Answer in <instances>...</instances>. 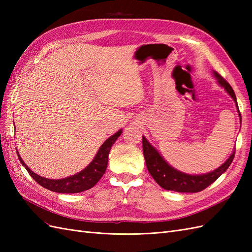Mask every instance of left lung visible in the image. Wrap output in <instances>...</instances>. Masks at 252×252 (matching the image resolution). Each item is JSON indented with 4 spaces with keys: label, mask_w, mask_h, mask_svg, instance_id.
I'll return each mask as SVG.
<instances>
[{
    "label": "left lung",
    "mask_w": 252,
    "mask_h": 252,
    "mask_svg": "<svg viewBox=\"0 0 252 252\" xmlns=\"http://www.w3.org/2000/svg\"><path fill=\"white\" fill-rule=\"evenodd\" d=\"M213 77L217 79L219 85L222 86L226 90V93L233 98L236 109L239 111V106L238 103H236L235 94L231 86L226 82V80L220 77L217 71H213ZM142 142L145 162H146L147 169L151 174V177L155 179V181L162 188L177 192L193 193L202 191L203 189L207 188L228 169V167L230 166V164L233 161L235 151L233 150L230 157L226 159V162L213 171L204 174H188L173 168L172 166L167 163L164 158L159 155V152L152 146L145 136L142 138Z\"/></svg>",
    "instance_id": "left-lung-1"
}]
</instances>
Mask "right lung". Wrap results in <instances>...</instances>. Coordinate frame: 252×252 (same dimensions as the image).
Masks as SVG:
<instances>
[{"label": "right lung", "instance_id": "right-lung-1", "mask_svg": "<svg viewBox=\"0 0 252 252\" xmlns=\"http://www.w3.org/2000/svg\"><path fill=\"white\" fill-rule=\"evenodd\" d=\"M122 131L123 130L120 129L118 132H116L113 135H111L110 138L106 140L100 147V149L97 150L93 161H91L89 165L86 166L82 171L70 175V177H67L65 179L51 180L41 177V175L36 174L29 169V167L22 159L18 150L17 154L21 164L25 167L28 173L32 175V178L37 183V184H40L41 186L48 190H51V191L59 193H78L93 188L103 177L106 168H107L110 149L114 142H116L117 139L121 135Z\"/></svg>", "mask_w": 252, "mask_h": 252}]
</instances>
